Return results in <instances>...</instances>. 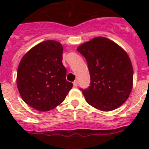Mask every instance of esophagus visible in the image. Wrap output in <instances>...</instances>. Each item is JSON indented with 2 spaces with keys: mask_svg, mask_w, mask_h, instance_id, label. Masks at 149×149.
<instances>
[{
  "mask_svg": "<svg viewBox=\"0 0 149 149\" xmlns=\"http://www.w3.org/2000/svg\"><path fill=\"white\" fill-rule=\"evenodd\" d=\"M77 85H78V81H77V80H75V81L73 82V86H74L75 87H77Z\"/></svg>",
  "mask_w": 149,
  "mask_h": 149,
  "instance_id": "1",
  "label": "esophagus"
}]
</instances>
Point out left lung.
<instances>
[{
	"instance_id": "8db88e82",
	"label": "left lung",
	"mask_w": 149,
	"mask_h": 149,
	"mask_svg": "<svg viewBox=\"0 0 149 149\" xmlns=\"http://www.w3.org/2000/svg\"><path fill=\"white\" fill-rule=\"evenodd\" d=\"M77 51L86 58L91 76L90 86L80 89L86 102L103 111L122 105L133 86V67L126 52L104 37L82 44Z\"/></svg>"
}]
</instances>
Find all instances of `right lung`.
<instances>
[{
    "mask_svg": "<svg viewBox=\"0 0 149 149\" xmlns=\"http://www.w3.org/2000/svg\"><path fill=\"white\" fill-rule=\"evenodd\" d=\"M63 46L47 40L29 50L20 62L17 86L22 100L37 111L52 110L65 100L72 89L63 65Z\"/></svg>",
    "mask_w": 149,
    "mask_h": 149,
    "instance_id": "obj_1",
    "label": "right lung"
}]
</instances>
